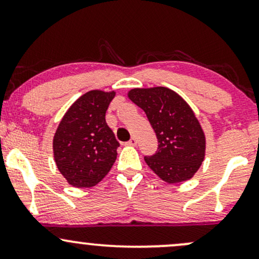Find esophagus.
I'll use <instances>...</instances> for the list:
<instances>
[{
	"label": "esophagus",
	"instance_id": "obj_1",
	"mask_svg": "<svg viewBox=\"0 0 259 259\" xmlns=\"http://www.w3.org/2000/svg\"><path fill=\"white\" fill-rule=\"evenodd\" d=\"M136 144H138V140H136L135 138H132L129 141L126 142V145H129V146H135Z\"/></svg>",
	"mask_w": 259,
	"mask_h": 259
}]
</instances>
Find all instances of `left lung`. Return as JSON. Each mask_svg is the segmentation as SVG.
Listing matches in <instances>:
<instances>
[{"label":"left lung","instance_id":"1","mask_svg":"<svg viewBox=\"0 0 259 259\" xmlns=\"http://www.w3.org/2000/svg\"><path fill=\"white\" fill-rule=\"evenodd\" d=\"M127 96L146 113L158 140L156 153L145 156L148 167L168 184L191 179L203 162L206 138L190 106L162 86L133 89Z\"/></svg>","mask_w":259,"mask_h":259}]
</instances>
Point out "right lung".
Wrapping results in <instances>:
<instances>
[{
  "label": "right lung",
  "instance_id": "obj_1",
  "mask_svg": "<svg viewBox=\"0 0 259 259\" xmlns=\"http://www.w3.org/2000/svg\"><path fill=\"white\" fill-rule=\"evenodd\" d=\"M115 92L92 90L70 106L53 138L58 170L70 185L91 187L111 170L119 142L106 123Z\"/></svg>",
  "mask_w": 259,
  "mask_h": 259
}]
</instances>
